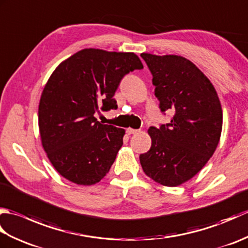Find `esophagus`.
Instances as JSON below:
<instances>
[{"label": "esophagus", "instance_id": "obj_1", "mask_svg": "<svg viewBox=\"0 0 248 248\" xmlns=\"http://www.w3.org/2000/svg\"><path fill=\"white\" fill-rule=\"evenodd\" d=\"M139 132H140V130L132 129V128H128L127 129V133L128 134H136V133H139Z\"/></svg>", "mask_w": 248, "mask_h": 248}]
</instances>
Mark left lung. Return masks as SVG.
Returning <instances> with one entry per match:
<instances>
[{"instance_id":"left-lung-1","label":"left lung","mask_w":248,"mask_h":248,"mask_svg":"<svg viewBox=\"0 0 248 248\" xmlns=\"http://www.w3.org/2000/svg\"><path fill=\"white\" fill-rule=\"evenodd\" d=\"M140 56L151 71L161 110L175 112L170 124L148 129L151 147L140 155V165L152 180L178 186L213 155L223 128L222 105L212 83L186 57Z\"/></svg>"}]
</instances>
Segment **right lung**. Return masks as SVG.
I'll use <instances>...</instances> for the list:
<instances>
[{
	"label": "right lung",
	"instance_id": "obj_1",
	"mask_svg": "<svg viewBox=\"0 0 248 248\" xmlns=\"http://www.w3.org/2000/svg\"><path fill=\"white\" fill-rule=\"evenodd\" d=\"M132 52L83 49L56 67L41 93V144L61 176L93 186L108 172L123 146L124 130L99 123L93 114L117 108L113 98L125 75L143 69Z\"/></svg>",
	"mask_w": 248,
	"mask_h": 248
}]
</instances>
